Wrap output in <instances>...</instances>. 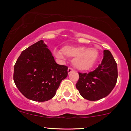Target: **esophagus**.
I'll list each match as a JSON object with an SVG mask.
<instances>
[{"instance_id": "esophagus-1", "label": "esophagus", "mask_w": 131, "mask_h": 131, "mask_svg": "<svg viewBox=\"0 0 131 131\" xmlns=\"http://www.w3.org/2000/svg\"><path fill=\"white\" fill-rule=\"evenodd\" d=\"M72 71H73V69L72 68H68V74H70L71 72Z\"/></svg>"}]
</instances>
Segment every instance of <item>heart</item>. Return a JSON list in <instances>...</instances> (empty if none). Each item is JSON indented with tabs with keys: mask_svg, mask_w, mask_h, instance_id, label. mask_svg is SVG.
Here are the masks:
<instances>
[{
	"mask_svg": "<svg viewBox=\"0 0 131 131\" xmlns=\"http://www.w3.org/2000/svg\"><path fill=\"white\" fill-rule=\"evenodd\" d=\"M57 57L63 58V55L74 57L73 64L79 70L86 71L91 69L97 63L99 58V53L97 48H86L84 46H65L60 51H55Z\"/></svg>",
	"mask_w": 131,
	"mask_h": 131,
	"instance_id": "heart-1",
	"label": "heart"
}]
</instances>
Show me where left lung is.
Segmentation results:
<instances>
[{
    "mask_svg": "<svg viewBox=\"0 0 131 131\" xmlns=\"http://www.w3.org/2000/svg\"><path fill=\"white\" fill-rule=\"evenodd\" d=\"M76 84L83 98L91 101L106 97L115 88L118 79V68L113 57L108 50L103 51L102 63L93 71L79 73Z\"/></svg>",
    "mask_w": 131,
    "mask_h": 131,
    "instance_id": "1",
    "label": "left lung"
}]
</instances>
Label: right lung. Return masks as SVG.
Segmentation results:
<instances>
[{
	"label": "right lung",
	"instance_id": "right-lung-1",
	"mask_svg": "<svg viewBox=\"0 0 131 131\" xmlns=\"http://www.w3.org/2000/svg\"><path fill=\"white\" fill-rule=\"evenodd\" d=\"M68 68L55 62L47 46L40 40L21 52L14 66L13 80L27 99L46 102L56 94L61 81L67 77Z\"/></svg>",
	"mask_w": 131,
	"mask_h": 131
}]
</instances>
